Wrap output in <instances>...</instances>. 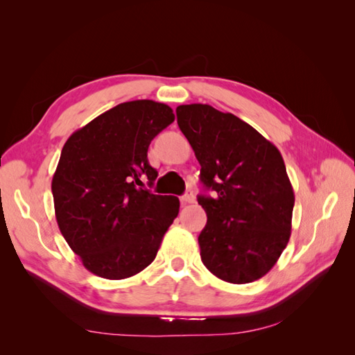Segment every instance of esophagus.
<instances>
[{
  "label": "esophagus",
  "mask_w": 355,
  "mask_h": 355,
  "mask_svg": "<svg viewBox=\"0 0 355 355\" xmlns=\"http://www.w3.org/2000/svg\"><path fill=\"white\" fill-rule=\"evenodd\" d=\"M193 201H195V195L192 191H187L182 197L183 205H191V202H193Z\"/></svg>",
  "instance_id": "obj_1"
}]
</instances>
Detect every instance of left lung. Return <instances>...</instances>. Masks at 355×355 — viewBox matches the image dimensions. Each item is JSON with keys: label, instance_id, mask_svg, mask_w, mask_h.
I'll return each mask as SVG.
<instances>
[{"label": "left lung", "instance_id": "obj_1", "mask_svg": "<svg viewBox=\"0 0 355 355\" xmlns=\"http://www.w3.org/2000/svg\"><path fill=\"white\" fill-rule=\"evenodd\" d=\"M177 123L214 197L198 195L207 224L198 236L201 261L230 284L266 276L291 235L294 192L279 149L244 120L210 105L177 107Z\"/></svg>", "mask_w": 355, "mask_h": 355}]
</instances>
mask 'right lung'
<instances>
[{
  "label": "right lung",
  "mask_w": 355,
  "mask_h": 355,
  "mask_svg": "<svg viewBox=\"0 0 355 355\" xmlns=\"http://www.w3.org/2000/svg\"><path fill=\"white\" fill-rule=\"evenodd\" d=\"M175 116L154 101L119 103L74 131L51 180L56 221L93 275L111 281L140 273L155 259L180 201L143 189L158 172L149 143Z\"/></svg>",
  "instance_id": "add662e5"
}]
</instances>
